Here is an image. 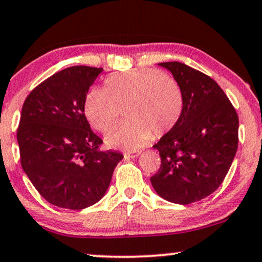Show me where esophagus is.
Wrapping results in <instances>:
<instances>
[{
  "instance_id": "34e87169",
  "label": "esophagus",
  "mask_w": 262,
  "mask_h": 262,
  "mask_svg": "<svg viewBox=\"0 0 262 262\" xmlns=\"http://www.w3.org/2000/svg\"><path fill=\"white\" fill-rule=\"evenodd\" d=\"M140 151H134V153H125L124 157L126 158V159H135V158H137L138 156H140Z\"/></svg>"
}]
</instances>
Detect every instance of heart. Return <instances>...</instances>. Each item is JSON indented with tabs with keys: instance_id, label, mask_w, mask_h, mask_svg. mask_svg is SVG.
<instances>
[{
	"instance_id": "1",
	"label": "heart",
	"mask_w": 262,
	"mask_h": 262,
	"mask_svg": "<svg viewBox=\"0 0 262 262\" xmlns=\"http://www.w3.org/2000/svg\"><path fill=\"white\" fill-rule=\"evenodd\" d=\"M121 108L129 120L105 135V144L135 150L148 143L153 132L161 136L175 127L183 112V95L173 77L154 69L113 74L105 90L87 93L85 115L96 130H110Z\"/></svg>"
}]
</instances>
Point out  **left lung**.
<instances>
[{"mask_svg":"<svg viewBox=\"0 0 262 262\" xmlns=\"http://www.w3.org/2000/svg\"><path fill=\"white\" fill-rule=\"evenodd\" d=\"M172 74L183 95L175 127L153 148L160 169L150 177L158 195L190 204L214 193L230 170L238 148V115L211 77L180 62L159 63Z\"/></svg>","mask_w":262,"mask_h":262,"instance_id":"8db88e82","label":"left lung"}]
</instances>
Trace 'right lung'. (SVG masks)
Returning <instances> with one entry per match:
<instances>
[{
	"mask_svg": "<svg viewBox=\"0 0 262 262\" xmlns=\"http://www.w3.org/2000/svg\"><path fill=\"white\" fill-rule=\"evenodd\" d=\"M102 68L60 70L41 82L21 108L17 140L24 172L51 204L80 210L105 195L124 156L102 150L91 130L85 101Z\"/></svg>",
	"mask_w": 262,
	"mask_h": 262,
	"instance_id": "obj_1",
	"label": "right lung"
}]
</instances>
